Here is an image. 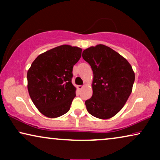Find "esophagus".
I'll list each match as a JSON object with an SVG mask.
<instances>
[{
  "mask_svg": "<svg viewBox=\"0 0 160 160\" xmlns=\"http://www.w3.org/2000/svg\"><path fill=\"white\" fill-rule=\"evenodd\" d=\"M83 87H84V86H83V85H78V86H77V88L78 89H82Z\"/></svg>",
  "mask_w": 160,
  "mask_h": 160,
  "instance_id": "1",
  "label": "esophagus"
}]
</instances>
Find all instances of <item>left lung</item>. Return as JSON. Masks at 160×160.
<instances>
[{"instance_id":"1","label":"left lung","mask_w":160,"mask_h":160,"mask_svg":"<svg viewBox=\"0 0 160 160\" xmlns=\"http://www.w3.org/2000/svg\"><path fill=\"white\" fill-rule=\"evenodd\" d=\"M82 58L93 71L92 96L85 101L87 111L109 119L124 106L132 92L135 73L128 60L114 50L99 44L83 51Z\"/></svg>"}]
</instances>
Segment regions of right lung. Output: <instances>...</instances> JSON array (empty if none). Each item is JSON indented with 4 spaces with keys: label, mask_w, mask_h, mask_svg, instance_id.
I'll return each instance as SVG.
<instances>
[{
    "label": "right lung",
    "mask_w": 160,
    "mask_h": 160,
    "mask_svg": "<svg viewBox=\"0 0 160 160\" xmlns=\"http://www.w3.org/2000/svg\"><path fill=\"white\" fill-rule=\"evenodd\" d=\"M82 49L62 45L40 54L27 74L28 89L32 102L46 117L66 113L76 97L72 84L73 65L82 56Z\"/></svg>",
    "instance_id": "obj_1"
}]
</instances>
